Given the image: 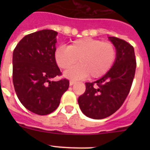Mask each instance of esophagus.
I'll list each match as a JSON object with an SVG mask.
<instances>
[{
	"mask_svg": "<svg viewBox=\"0 0 150 150\" xmlns=\"http://www.w3.org/2000/svg\"><path fill=\"white\" fill-rule=\"evenodd\" d=\"M75 83H76V82H75V81H73V80H71V81H70V86H73V85H74Z\"/></svg>",
	"mask_w": 150,
	"mask_h": 150,
	"instance_id": "obj_1",
	"label": "esophagus"
}]
</instances>
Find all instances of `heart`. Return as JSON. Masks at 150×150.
<instances>
[{
    "mask_svg": "<svg viewBox=\"0 0 150 150\" xmlns=\"http://www.w3.org/2000/svg\"><path fill=\"white\" fill-rule=\"evenodd\" d=\"M55 60L68 79L78 80L86 78L97 79L104 76L112 67L116 59V47L110 42L93 38H81L73 41L68 46H59L55 50Z\"/></svg>",
    "mask_w": 150,
    "mask_h": 150,
    "instance_id": "obj_1",
    "label": "heart"
}]
</instances>
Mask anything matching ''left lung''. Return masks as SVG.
Masks as SVG:
<instances>
[{"label":"left lung","instance_id":"1","mask_svg":"<svg viewBox=\"0 0 150 150\" xmlns=\"http://www.w3.org/2000/svg\"><path fill=\"white\" fill-rule=\"evenodd\" d=\"M116 50V59L103 77L86 83V91L78 98L83 114L101 120L120 109L129 93L136 70L134 47L124 40L109 37Z\"/></svg>","mask_w":150,"mask_h":150}]
</instances>
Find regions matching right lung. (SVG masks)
Instances as JSON below:
<instances>
[{"label":"right lung","instance_id":"obj_1","mask_svg":"<svg viewBox=\"0 0 150 150\" xmlns=\"http://www.w3.org/2000/svg\"><path fill=\"white\" fill-rule=\"evenodd\" d=\"M58 33L42 30L25 36L13 54V82L18 100L26 109L47 115L57 109L69 80L52 81L62 73L55 60Z\"/></svg>","mask_w":150,"mask_h":150}]
</instances>
